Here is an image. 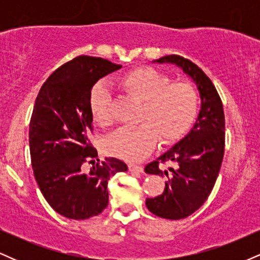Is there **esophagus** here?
<instances>
[{"label":"esophagus","mask_w":260,"mask_h":260,"mask_svg":"<svg viewBox=\"0 0 260 260\" xmlns=\"http://www.w3.org/2000/svg\"><path fill=\"white\" fill-rule=\"evenodd\" d=\"M128 169H129L131 172H134V174H142L143 168L140 165H134V164H129L128 165Z\"/></svg>","instance_id":"obj_1"}]
</instances>
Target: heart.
I'll use <instances>...</instances> for the list:
<instances>
[{
  "instance_id": "b5f03b06",
  "label": "heart",
  "mask_w": 260,
  "mask_h": 260,
  "mask_svg": "<svg viewBox=\"0 0 260 260\" xmlns=\"http://www.w3.org/2000/svg\"><path fill=\"white\" fill-rule=\"evenodd\" d=\"M120 84L128 95L142 103L136 128L112 133L105 151L126 161H139L153 151L157 137L165 144L177 140L190 126L197 112L198 96L188 83H171L154 68L140 67L121 77ZM111 94L103 84L92 88L89 107L100 126L112 123Z\"/></svg>"
}]
</instances>
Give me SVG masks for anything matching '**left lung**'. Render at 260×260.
Listing matches in <instances>:
<instances>
[{"label": "left lung", "mask_w": 260, "mask_h": 260, "mask_svg": "<svg viewBox=\"0 0 260 260\" xmlns=\"http://www.w3.org/2000/svg\"><path fill=\"white\" fill-rule=\"evenodd\" d=\"M153 63L177 66L192 79L201 96L198 116L189 132L144 169L145 174L169 177L165 190L147 199V208L156 216L178 220L198 210L213 190L225 149V116L215 86L198 66L177 55L164 56ZM159 162H174L178 168H169L173 175L169 176L158 169Z\"/></svg>", "instance_id": "8db88e82"}]
</instances>
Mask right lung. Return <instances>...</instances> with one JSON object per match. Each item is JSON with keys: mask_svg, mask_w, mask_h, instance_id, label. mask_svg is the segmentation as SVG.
Instances as JSON below:
<instances>
[{"mask_svg": "<svg viewBox=\"0 0 260 260\" xmlns=\"http://www.w3.org/2000/svg\"><path fill=\"white\" fill-rule=\"evenodd\" d=\"M121 67L105 58L79 56L56 70L35 100L29 126L32 171L46 202L67 219L99 215L109 203L110 177L128 170L116 157L100 161L88 139L92 86ZM86 162L92 164L89 169Z\"/></svg>", "mask_w": 260, "mask_h": 260, "instance_id": "1", "label": "right lung"}]
</instances>
